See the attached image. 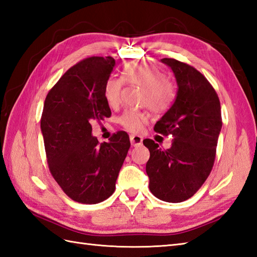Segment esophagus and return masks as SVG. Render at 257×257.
<instances>
[{"instance_id": "esophagus-1", "label": "esophagus", "mask_w": 257, "mask_h": 257, "mask_svg": "<svg viewBox=\"0 0 257 257\" xmlns=\"http://www.w3.org/2000/svg\"><path fill=\"white\" fill-rule=\"evenodd\" d=\"M130 143H132V146L137 147L143 144V137L139 135H132L130 136Z\"/></svg>"}]
</instances>
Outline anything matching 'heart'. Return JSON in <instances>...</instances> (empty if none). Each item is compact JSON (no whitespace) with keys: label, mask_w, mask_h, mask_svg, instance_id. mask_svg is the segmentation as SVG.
Here are the masks:
<instances>
[{"label":"heart","mask_w":257,"mask_h":257,"mask_svg":"<svg viewBox=\"0 0 257 257\" xmlns=\"http://www.w3.org/2000/svg\"><path fill=\"white\" fill-rule=\"evenodd\" d=\"M124 83L144 88L143 105L152 112L161 113L171 107L177 97V86L167 78L165 73L156 65L148 62H134L125 65L122 72ZM123 82L117 77H110L105 85V98L110 107H117L120 102ZM146 122L144 113L128 110L119 118V123L132 133H139Z\"/></svg>","instance_id":"b5f03b06"}]
</instances>
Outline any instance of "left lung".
Instances as JSON below:
<instances>
[{
  "mask_svg": "<svg viewBox=\"0 0 257 257\" xmlns=\"http://www.w3.org/2000/svg\"><path fill=\"white\" fill-rule=\"evenodd\" d=\"M161 62L171 67L179 88L155 132L171 135L173 140L168 150L154 140H144L150 151L146 171L156 198L179 203L193 196L210 176L222 128L221 105L215 89L199 70L174 58Z\"/></svg>",
  "mask_w": 257,
  "mask_h": 257,
  "instance_id": "1",
  "label": "left lung"
}]
</instances>
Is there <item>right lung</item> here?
I'll return each instance as SVG.
<instances>
[{
    "label": "right lung",
    "instance_id": "right-lung-1",
    "mask_svg": "<svg viewBox=\"0 0 257 257\" xmlns=\"http://www.w3.org/2000/svg\"><path fill=\"white\" fill-rule=\"evenodd\" d=\"M116 62L111 56H92L65 73L48 91L41 129L48 168L70 199L96 204L108 199L130 148L125 132L99 144L91 122L110 117L105 85Z\"/></svg>",
    "mask_w": 257,
    "mask_h": 257
}]
</instances>
